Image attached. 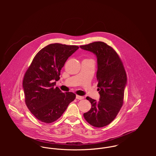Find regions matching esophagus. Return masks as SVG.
Instances as JSON below:
<instances>
[{
	"label": "esophagus",
	"mask_w": 156,
	"mask_h": 156,
	"mask_svg": "<svg viewBox=\"0 0 156 156\" xmlns=\"http://www.w3.org/2000/svg\"><path fill=\"white\" fill-rule=\"evenodd\" d=\"M76 98V99H77V100H82V99H83L84 97H82V96H80V95H77Z\"/></svg>",
	"instance_id": "esophagus-1"
}]
</instances>
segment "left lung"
Returning <instances> with one entry per match:
<instances>
[{
  "mask_svg": "<svg viewBox=\"0 0 156 156\" xmlns=\"http://www.w3.org/2000/svg\"><path fill=\"white\" fill-rule=\"evenodd\" d=\"M80 47L97 56V90L100 95V101L87 97L92 107L83 116L91 126L103 127L113 121L122 106L126 73L117 53L107 44L97 41Z\"/></svg>",
  "mask_w": 156,
  "mask_h": 156,
  "instance_id": "obj_1",
  "label": "left lung"
}]
</instances>
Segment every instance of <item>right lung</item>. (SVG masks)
I'll list each match as a JSON object with an SVG mask.
<instances>
[{"instance_id": "obj_1", "label": "right lung", "mask_w": 156, "mask_h": 156, "mask_svg": "<svg viewBox=\"0 0 156 156\" xmlns=\"http://www.w3.org/2000/svg\"><path fill=\"white\" fill-rule=\"evenodd\" d=\"M77 45L50 44L34 57L23 80L25 103L38 120L51 123L59 118L76 94L62 92L55 87L67 59L77 49Z\"/></svg>"}]
</instances>
